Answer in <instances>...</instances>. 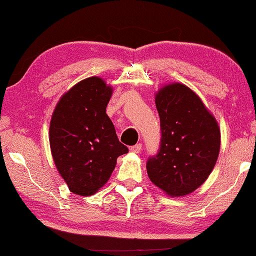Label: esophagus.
Masks as SVG:
<instances>
[{"instance_id": "34e87169", "label": "esophagus", "mask_w": 256, "mask_h": 256, "mask_svg": "<svg viewBox=\"0 0 256 256\" xmlns=\"http://www.w3.org/2000/svg\"><path fill=\"white\" fill-rule=\"evenodd\" d=\"M130 150H131L132 153H135V154L140 153V150H142V144H136V145L131 146V148H130Z\"/></svg>"}]
</instances>
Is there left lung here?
<instances>
[{"instance_id": "8db88e82", "label": "left lung", "mask_w": 256, "mask_h": 256, "mask_svg": "<svg viewBox=\"0 0 256 256\" xmlns=\"http://www.w3.org/2000/svg\"><path fill=\"white\" fill-rule=\"evenodd\" d=\"M160 143L146 170L150 182L172 196L192 192L209 177L218 160L220 130L200 98L182 84L162 88L155 96Z\"/></svg>"}]
</instances>
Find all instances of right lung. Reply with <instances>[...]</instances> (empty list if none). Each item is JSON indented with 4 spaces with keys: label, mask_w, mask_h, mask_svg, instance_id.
I'll use <instances>...</instances> for the list:
<instances>
[{
    "label": "right lung",
    "mask_w": 256,
    "mask_h": 256,
    "mask_svg": "<svg viewBox=\"0 0 256 256\" xmlns=\"http://www.w3.org/2000/svg\"><path fill=\"white\" fill-rule=\"evenodd\" d=\"M111 94L101 78L84 79L62 96L52 113V158L76 194H96L108 180L118 157L128 152L106 113Z\"/></svg>",
    "instance_id": "obj_1"
}]
</instances>
